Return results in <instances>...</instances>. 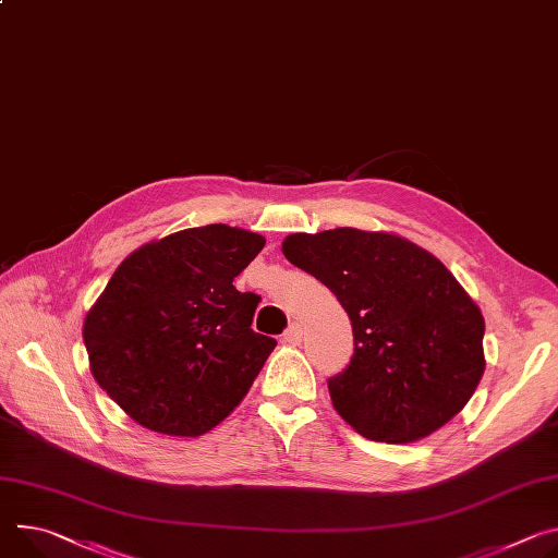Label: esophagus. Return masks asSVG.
<instances>
[{
	"instance_id": "34e87169",
	"label": "esophagus",
	"mask_w": 558,
	"mask_h": 558,
	"mask_svg": "<svg viewBox=\"0 0 558 558\" xmlns=\"http://www.w3.org/2000/svg\"><path fill=\"white\" fill-rule=\"evenodd\" d=\"M282 340H284V342H289V344H298V342L302 340V325L291 323V325L287 327V331H284Z\"/></svg>"
}]
</instances>
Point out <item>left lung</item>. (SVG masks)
<instances>
[{
    "label": "left lung",
    "mask_w": 558,
    "mask_h": 558,
    "mask_svg": "<svg viewBox=\"0 0 558 558\" xmlns=\"http://www.w3.org/2000/svg\"><path fill=\"white\" fill-rule=\"evenodd\" d=\"M282 253L349 314L353 356L327 383L344 423L369 440L402 445L465 408L485 372V320L434 253L351 227L291 233Z\"/></svg>",
    "instance_id": "left-lung-1"
}]
</instances>
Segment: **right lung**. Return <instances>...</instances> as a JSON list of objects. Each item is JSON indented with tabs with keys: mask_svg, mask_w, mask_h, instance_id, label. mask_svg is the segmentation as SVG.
Instances as JSON below:
<instances>
[{
	"mask_svg": "<svg viewBox=\"0 0 558 558\" xmlns=\"http://www.w3.org/2000/svg\"><path fill=\"white\" fill-rule=\"evenodd\" d=\"M265 238L193 227L135 248L84 318L90 374L142 427L195 438L246 396L276 340L251 329L260 298L233 278Z\"/></svg>",
	"mask_w": 558,
	"mask_h": 558,
	"instance_id": "1",
	"label": "right lung"
}]
</instances>
